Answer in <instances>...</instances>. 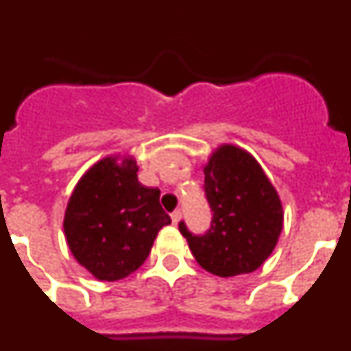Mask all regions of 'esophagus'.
Segmentation results:
<instances>
[{
	"instance_id": "34e87169",
	"label": "esophagus",
	"mask_w": 351,
	"mask_h": 351,
	"mask_svg": "<svg viewBox=\"0 0 351 351\" xmlns=\"http://www.w3.org/2000/svg\"><path fill=\"white\" fill-rule=\"evenodd\" d=\"M170 218H172V223L173 225H178L179 223V219H181V210H173L172 214H170Z\"/></svg>"
}]
</instances>
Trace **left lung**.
Returning a JSON list of instances; mask_svg holds the SVG:
<instances>
[{
  "instance_id": "obj_1",
  "label": "left lung",
  "mask_w": 351,
  "mask_h": 351,
  "mask_svg": "<svg viewBox=\"0 0 351 351\" xmlns=\"http://www.w3.org/2000/svg\"><path fill=\"white\" fill-rule=\"evenodd\" d=\"M210 228L193 235L179 223L195 260L219 278L253 272L274 251L283 230V206L258 161L232 144L219 145L204 167Z\"/></svg>"
}]
</instances>
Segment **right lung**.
Wrapping results in <instances>:
<instances>
[{"instance_id": "add662e5", "label": "right lung", "mask_w": 351, "mask_h": 351, "mask_svg": "<svg viewBox=\"0 0 351 351\" xmlns=\"http://www.w3.org/2000/svg\"><path fill=\"white\" fill-rule=\"evenodd\" d=\"M132 156H107L77 182L64 210L71 255L96 280L117 281L137 271L158 232L170 223L160 190L137 179Z\"/></svg>"}]
</instances>
